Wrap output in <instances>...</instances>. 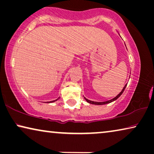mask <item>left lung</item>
Instances as JSON below:
<instances>
[{
  "label": "left lung",
  "mask_w": 154,
  "mask_h": 154,
  "mask_svg": "<svg viewBox=\"0 0 154 154\" xmlns=\"http://www.w3.org/2000/svg\"><path fill=\"white\" fill-rule=\"evenodd\" d=\"M126 86H127V84L125 85V86H124V88H123V90H121V92H120V93H119L118 95H117V96H116V97H114V98H113V99H111V100H109V101H104V102H96V101H90V100L87 99L86 98H85V97H84V99H85V100H86V101L88 102V103H91V104H94V105H104V104H107V103H111V102H112V101H115V100H116L117 99L119 98V97L121 96V95L122 94H123V91H124V90L125 89Z\"/></svg>",
  "instance_id": "left-lung-1"
}]
</instances>
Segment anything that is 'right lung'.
Instances as JSON below:
<instances>
[{
	"label": "right lung",
	"mask_w": 154,
	"mask_h": 154,
	"mask_svg": "<svg viewBox=\"0 0 154 154\" xmlns=\"http://www.w3.org/2000/svg\"><path fill=\"white\" fill-rule=\"evenodd\" d=\"M60 98V97H59V98L57 99L56 100H54V101H49V102H47V103H53V102H55V101H57V100H58Z\"/></svg>",
	"instance_id": "1"
}]
</instances>
